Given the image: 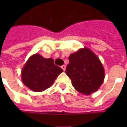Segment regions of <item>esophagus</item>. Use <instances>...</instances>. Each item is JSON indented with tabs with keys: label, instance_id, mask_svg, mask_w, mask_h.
Segmentation results:
<instances>
[{
	"label": "esophagus",
	"instance_id": "esophagus-1",
	"mask_svg": "<svg viewBox=\"0 0 127 127\" xmlns=\"http://www.w3.org/2000/svg\"><path fill=\"white\" fill-rule=\"evenodd\" d=\"M61 68L64 70V71H65V70H66V66H65V65H63V66H61Z\"/></svg>",
	"mask_w": 127,
	"mask_h": 127
}]
</instances>
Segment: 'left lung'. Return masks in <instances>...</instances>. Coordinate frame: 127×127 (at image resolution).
<instances>
[{
	"label": "left lung",
	"mask_w": 127,
	"mask_h": 127,
	"mask_svg": "<svg viewBox=\"0 0 127 127\" xmlns=\"http://www.w3.org/2000/svg\"><path fill=\"white\" fill-rule=\"evenodd\" d=\"M66 73L79 93L90 95L102 85L105 71L100 59L89 49H81L68 57Z\"/></svg>",
	"instance_id": "obj_1"
}]
</instances>
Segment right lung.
Instances as JSON below:
<instances>
[{"mask_svg":"<svg viewBox=\"0 0 127 127\" xmlns=\"http://www.w3.org/2000/svg\"><path fill=\"white\" fill-rule=\"evenodd\" d=\"M62 71V68L54 64L53 59H45L36 54L22 68V83L33 91L41 92L49 88Z\"/></svg>","mask_w":127,"mask_h":127,"instance_id":"add662e5","label":"right lung"}]
</instances>
